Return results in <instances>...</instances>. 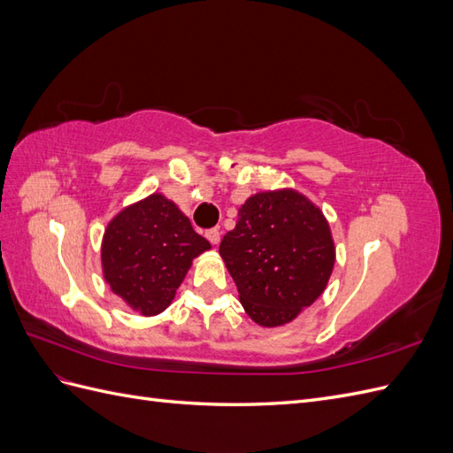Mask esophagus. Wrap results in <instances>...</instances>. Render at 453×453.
Masks as SVG:
<instances>
[{
    "label": "esophagus",
    "mask_w": 453,
    "mask_h": 453,
    "mask_svg": "<svg viewBox=\"0 0 453 453\" xmlns=\"http://www.w3.org/2000/svg\"><path fill=\"white\" fill-rule=\"evenodd\" d=\"M205 238L211 242V245H219V242H221V232H219L217 228H211L205 232Z\"/></svg>",
    "instance_id": "obj_1"
}]
</instances>
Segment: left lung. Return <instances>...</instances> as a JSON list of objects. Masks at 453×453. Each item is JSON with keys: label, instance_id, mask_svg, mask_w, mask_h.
Segmentation results:
<instances>
[{"label": "left lung", "instance_id": "obj_1", "mask_svg": "<svg viewBox=\"0 0 453 453\" xmlns=\"http://www.w3.org/2000/svg\"><path fill=\"white\" fill-rule=\"evenodd\" d=\"M219 255L240 303L260 326H281L321 296L334 268V240L323 211L295 188L251 195Z\"/></svg>", "mask_w": 453, "mask_h": 453}]
</instances>
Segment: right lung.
Masks as SVG:
<instances>
[{
    "label": "right lung",
    "instance_id": "add662e5",
    "mask_svg": "<svg viewBox=\"0 0 453 453\" xmlns=\"http://www.w3.org/2000/svg\"><path fill=\"white\" fill-rule=\"evenodd\" d=\"M210 242L196 234L188 217L162 193L122 208L102 238L105 283L128 308L145 318L166 310Z\"/></svg>",
    "mask_w": 453,
    "mask_h": 453
}]
</instances>
